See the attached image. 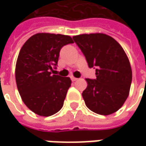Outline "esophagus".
<instances>
[{
    "instance_id": "34e87169",
    "label": "esophagus",
    "mask_w": 146,
    "mask_h": 146,
    "mask_svg": "<svg viewBox=\"0 0 146 146\" xmlns=\"http://www.w3.org/2000/svg\"><path fill=\"white\" fill-rule=\"evenodd\" d=\"M70 79H71V80H72V81H76V80H78L77 78H76V77H73V76H72V77H70Z\"/></svg>"
}]
</instances>
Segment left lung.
Instances as JSON below:
<instances>
[{
	"mask_svg": "<svg viewBox=\"0 0 146 146\" xmlns=\"http://www.w3.org/2000/svg\"><path fill=\"white\" fill-rule=\"evenodd\" d=\"M73 39L88 66L97 67V78L86 79L88 86L82 93L86 106L98 115L115 113L125 102L132 83V68L123 48L103 33L81 34Z\"/></svg>",
	"mask_w": 146,
	"mask_h": 146,
	"instance_id": "8db88e82",
	"label": "left lung"
}]
</instances>
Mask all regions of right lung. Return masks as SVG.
<instances>
[{
    "label": "right lung",
    "mask_w": 146,
    "mask_h": 146,
    "mask_svg": "<svg viewBox=\"0 0 146 146\" xmlns=\"http://www.w3.org/2000/svg\"><path fill=\"white\" fill-rule=\"evenodd\" d=\"M72 43L69 36L37 33L20 49L15 67L17 88L23 102L35 114L48 117L62 109L71 80L52 71L61 48Z\"/></svg>",
    "instance_id": "1"
}]
</instances>
